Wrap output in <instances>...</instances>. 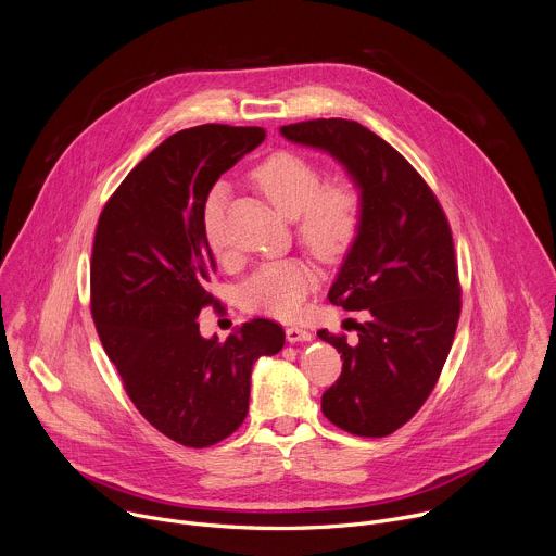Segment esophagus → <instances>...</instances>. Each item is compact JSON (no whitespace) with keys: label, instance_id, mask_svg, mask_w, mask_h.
Returning a JSON list of instances; mask_svg holds the SVG:
<instances>
[{"label":"esophagus","instance_id":"obj_1","mask_svg":"<svg viewBox=\"0 0 556 556\" xmlns=\"http://www.w3.org/2000/svg\"><path fill=\"white\" fill-rule=\"evenodd\" d=\"M286 339H288V343H303V341H312V332H307L303 328H296V326H290L286 330Z\"/></svg>","mask_w":556,"mask_h":556}]
</instances>
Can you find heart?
<instances>
[{
	"label": "heart",
	"mask_w": 556,
	"mask_h": 556,
	"mask_svg": "<svg viewBox=\"0 0 556 556\" xmlns=\"http://www.w3.org/2000/svg\"><path fill=\"white\" fill-rule=\"evenodd\" d=\"M253 180L283 217H299L301 240L319 257L339 260L356 242L363 224V198L352 180L339 178L324 185L321 169L294 151L268 155L255 167ZM219 204L222 187H213L204 206V230L213 249H219ZM312 286L314 275L303 262H270L247 279L242 301L253 312L292 319L301 312Z\"/></svg>",
	"instance_id": "b5f03b06"
}]
</instances>
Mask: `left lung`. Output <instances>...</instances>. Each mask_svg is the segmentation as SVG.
Returning <instances> with one entry per match:
<instances>
[{"instance_id":"8db88e82","label":"left lung","mask_w":556,"mask_h":556,"mask_svg":"<svg viewBox=\"0 0 556 556\" xmlns=\"http://www.w3.org/2000/svg\"><path fill=\"white\" fill-rule=\"evenodd\" d=\"M279 131L330 153L361 191V232L328 299L369 319L356 324L354 345L319 330L343 354L321 409L348 433L389 435L425 405L455 337L462 303L448 222L420 174L361 123L319 118Z\"/></svg>"}]
</instances>
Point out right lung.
<instances>
[{"label":"right lung","mask_w":556,"mask_h":556,"mask_svg":"<svg viewBox=\"0 0 556 556\" xmlns=\"http://www.w3.org/2000/svg\"><path fill=\"white\" fill-rule=\"evenodd\" d=\"M262 127L200 125L157 144L105 204L90 266L92 319L136 409L178 444L204 448L249 414L251 374L283 348L253 319L224 343L195 321L215 273L204 230L213 185L262 144Z\"/></svg>","instance_id":"right-lung-1"}]
</instances>
